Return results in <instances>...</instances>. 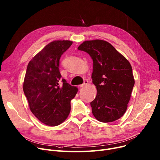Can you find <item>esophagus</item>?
I'll list each match as a JSON object with an SVG mask.
<instances>
[{
  "mask_svg": "<svg viewBox=\"0 0 160 160\" xmlns=\"http://www.w3.org/2000/svg\"><path fill=\"white\" fill-rule=\"evenodd\" d=\"M88 83V80H84L83 83L82 84L80 85V88H83V87H84L85 86H86V85H87Z\"/></svg>",
  "mask_w": 160,
  "mask_h": 160,
  "instance_id": "34e87169",
  "label": "esophagus"
}]
</instances>
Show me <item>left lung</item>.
Returning a JSON list of instances; mask_svg holds the SVG:
<instances>
[{
    "label": "left lung",
    "mask_w": 160,
    "mask_h": 160,
    "mask_svg": "<svg viewBox=\"0 0 160 160\" xmlns=\"http://www.w3.org/2000/svg\"><path fill=\"white\" fill-rule=\"evenodd\" d=\"M78 49L88 52L93 61L91 75L97 94L91 102L99 122H112L125 112L134 85L129 62L105 40L84 41Z\"/></svg>",
    "instance_id": "obj_1"
}]
</instances>
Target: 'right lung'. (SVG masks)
Returning a JSON list of instances; mask_svg holds the SVG:
<instances>
[{
	"mask_svg": "<svg viewBox=\"0 0 160 160\" xmlns=\"http://www.w3.org/2000/svg\"><path fill=\"white\" fill-rule=\"evenodd\" d=\"M72 44L70 40L50 42L27 67L23 90L30 110L48 126L58 125L66 120L71 111V100L78 92L77 87L61 79L59 71L60 58Z\"/></svg>",
	"mask_w": 160,
	"mask_h": 160,
	"instance_id": "add662e5",
	"label": "right lung"
}]
</instances>
